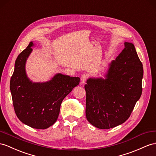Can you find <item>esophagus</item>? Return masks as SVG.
I'll return each mask as SVG.
<instances>
[{"label":"esophagus","mask_w":156,"mask_h":156,"mask_svg":"<svg viewBox=\"0 0 156 156\" xmlns=\"http://www.w3.org/2000/svg\"><path fill=\"white\" fill-rule=\"evenodd\" d=\"M87 78V76L86 74H83L81 76V82L82 83H85Z\"/></svg>","instance_id":"34e87169"}]
</instances>
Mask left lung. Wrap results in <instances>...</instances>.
<instances>
[{
	"label": "left lung",
	"instance_id": "8db88e82",
	"mask_svg": "<svg viewBox=\"0 0 156 156\" xmlns=\"http://www.w3.org/2000/svg\"><path fill=\"white\" fill-rule=\"evenodd\" d=\"M105 78H90L85 85L87 120L99 129H109L129 118L142 91L143 66L133 43L108 66Z\"/></svg>",
	"mask_w": 156,
	"mask_h": 156
}]
</instances>
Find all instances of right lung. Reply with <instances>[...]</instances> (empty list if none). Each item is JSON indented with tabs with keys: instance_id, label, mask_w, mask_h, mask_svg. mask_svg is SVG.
Returning a JSON list of instances; mask_svg holds the SVG:
<instances>
[{
	"instance_id": "right-lung-1",
	"label": "right lung",
	"mask_w": 156,
	"mask_h": 156,
	"mask_svg": "<svg viewBox=\"0 0 156 156\" xmlns=\"http://www.w3.org/2000/svg\"><path fill=\"white\" fill-rule=\"evenodd\" d=\"M34 46L31 41L18 56L10 89L20 121L34 129H45L57 121L62 100L79 84L80 79L58 73L47 82L30 80L26 74V64Z\"/></svg>"
}]
</instances>
